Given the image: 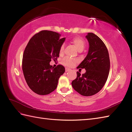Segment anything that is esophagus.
I'll return each instance as SVG.
<instances>
[{
  "mask_svg": "<svg viewBox=\"0 0 132 132\" xmlns=\"http://www.w3.org/2000/svg\"><path fill=\"white\" fill-rule=\"evenodd\" d=\"M71 69L68 68H65V71L66 72H67V71H70Z\"/></svg>",
  "mask_w": 132,
  "mask_h": 132,
  "instance_id": "esophagus-1",
  "label": "esophagus"
}]
</instances>
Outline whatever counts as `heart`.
I'll use <instances>...</instances> for the list:
<instances>
[{
  "label": "heart",
  "mask_w": 132,
  "mask_h": 132,
  "mask_svg": "<svg viewBox=\"0 0 132 132\" xmlns=\"http://www.w3.org/2000/svg\"><path fill=\"white\" fill-rule=\"evenodd\" d=\"M71 42H72L76 48L79 51H81L84 48L85 46V42L84 39L79 37H75L71 39ZM64 46L62 45L59 48V54H63L64 53ZM78 62V60L75 59H71L68 57H65L62 60V63L64 65L71 67L75 65L76 63Z\"/></svg>",
  "instance_id": "b5f03b06"
}]
</instances>
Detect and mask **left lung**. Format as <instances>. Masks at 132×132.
I'll use <instances>...</instances> for the list:
<instances>
[{
	"instance_id": "obj_1",
	"label": "left lung",
	"mask_w": 132,
	"mask_h": 132,
	"mask_svg": "<svg viewBox=\"0 0 132 132\" xmlns=\"http://www.w3.org/2000/svg\"><path fill=\"white\" fill-rule=\"evenodd\" d=\"M86 38L89 43L88 53L78 67L85 69L86 72L81 75L77 71V77L71 85L80 95L90 96L98 93L104 86L110 72V61L106 45L97 35L88 33Z\"/></svg>"
}]
</instances>
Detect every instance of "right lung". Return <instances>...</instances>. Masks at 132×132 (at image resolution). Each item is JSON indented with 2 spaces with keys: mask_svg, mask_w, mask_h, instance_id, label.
Masks as SVG:
<instances>
[{
  "mask_svg": "<svg viewBox=\"0 0 132 132\" xmlns=\"http://www.w3.org/2000/svg\"><path fill=\"white\" fill-rule=\"evenodd\" d=\"M55 32L43 30L32 37L23 54L22 69L28 86L34 93L48 95L57 88L60 77L65 72L62 65L50 64L59 56V48L65 38Z\"/></svg>",
  "mask_w": 132,
  "mask_h": 132,
  "instance_id": "1",
  "label": "right lung"
}]
</instances>
